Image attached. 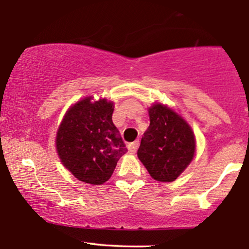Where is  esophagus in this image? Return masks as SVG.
Returning a JSON list of instances; mask_svg holds the SVG:
<instances>
[{
    "label": "esophagus",
    "instance_id": "obj_1",
    "mask_svg": "<svg viewBox=\"0 0 249 249\" xmlns=\"http://www.w3.org/2000/svg\"><path fill=\"white\" fill-rule=\"evenodd\" d=\"M138 146H139V141H134L133 142H130V144L127 145V148L131 153H134L137 151V148H138Z\"/></svg>",
    "mask_w": 249,
    "mask_h": 249
}]
</instances>
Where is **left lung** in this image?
Wrapping results in <instances>:
<instances>
[{"label":"left lung","instance_id":"left-lung-1","mask_svg":"<svg viewBox=\"0 0 249 249\" xmlns=\"http://www.w3.org/2000/svg\"><path fill=\"white\" fill-rule=\"evenodd\" d=\"M150 126L138 148V158L150 176L161 182L174 181L196 156V136L181 116L161 103L148 107Z\"/></svg>","mask_w":249,"mask_h":249}]
</instances>
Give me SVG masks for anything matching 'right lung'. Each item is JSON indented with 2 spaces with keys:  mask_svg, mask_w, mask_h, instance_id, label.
Listing matches in <instances>:
<instances>
[{
  "mask_svg": "<svg viewBox=\"0 0 249 249\" xmlns=\"http://www.w3.org/2000/svg\"><path fill=\"white\" fill-rule=\"evenodd\" d=\"M113 102L92 96L72 104L56 133L58 158L73 177L85 184L102 185L112 176L126 153L121 133L112 123Z\"/></svg>",
  "mask_w": 249,
  "mask_h": 249,
  "instance_id": "right-lung-1",
  "label": "right lung"
}]
</instances>
